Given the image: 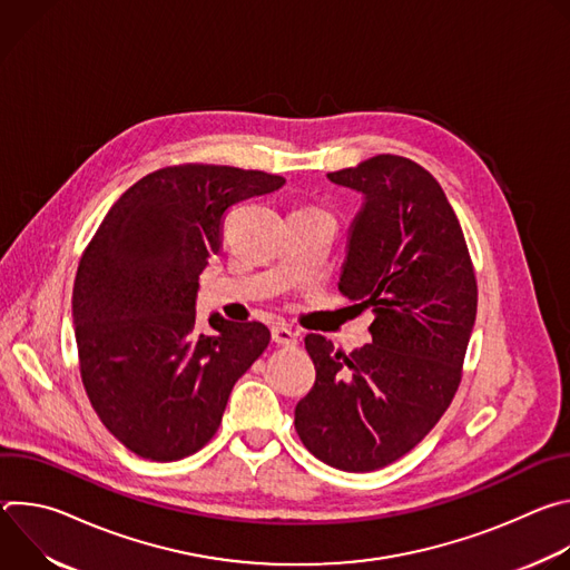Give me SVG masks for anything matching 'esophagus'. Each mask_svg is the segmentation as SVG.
Masks as SVG:
<instances>
[{
	"mask_svg": "<svg viewBox=\"0 0 570 570\" xmlns=\"http://www.w3.org/2000/svg\"><path fill=\"white\" fill-rule=\"evenodd\" d=\"M271 336H273V343L282 345V347H293L297 343V334L291 332L288 327H284V324H277V327H273Z\"/></svg>",
	"mask_w": 570,
	"mask_h": 570,
	"instance_id": "34e87169",
	"label": "esophagus"
}]
</instances>
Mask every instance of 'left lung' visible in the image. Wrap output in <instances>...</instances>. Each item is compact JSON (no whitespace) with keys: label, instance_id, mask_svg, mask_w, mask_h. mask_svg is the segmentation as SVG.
Masks as SVG:
<instances>
[{"label":"left lung","instance_id":"8db88e82","mask_svg":"<svg viewBox=\"0 0 570 570\" xmlns=\"http://www.w3.org/2000/svg\"><path fill=\"white\" fill-rule=\"evenodd\" d=\"M363 194L341 293L372 306V343L352 354L308 334L311 392L295 431L322 462L374 471L415 449L451 405L475 322L466 240L440 183L417 161L374 155L327 174Z\"/></svg>","mask_w":570,"mask_h":570}]
</instances>
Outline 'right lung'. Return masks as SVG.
I'll list each match as a JSON object with an SVG mask.
<instances>
[{
    "label": "right lung",
    "instance_id": "add662e5",
    "mask_svg": "<svg viewBox=\"0 0 570 570\" xmlns=\"http://www.w3.org/2000/svg\"><path fill=\"white\" fill-rule=\"evenodd\" d=\"M264 171L180 165L144 176L106 214L80 257L71 315L80 379L104 426L135 455L174 462L220 426L234 383L264 354L262 322L209 315L198 277L220 253L225 212L277 191Z\"/></svg>",
    "mask_w": 570,
    "mask_h": 570
}]
</instances>
